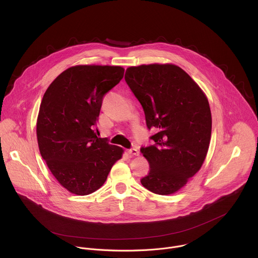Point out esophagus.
Masks as SVG:
<instances>
[{
	"instance_id": "esophagus-1",
	"label": "esophagus",
	"mask_w": 258,
	"mask_h": 258,
	"mask_svg": "<svg viewBox=\"0 0 258 258\" xmlns=\"http://www.w3.org/2000/svg\"><path fill=\"white\" fill-rule=\"evenodd\" d=\"M127 153H128L129 155H132V156H138V155H139L138 150H137V149H135V148L128 149V150H127Z\"/></svg>"
}]
</instances>
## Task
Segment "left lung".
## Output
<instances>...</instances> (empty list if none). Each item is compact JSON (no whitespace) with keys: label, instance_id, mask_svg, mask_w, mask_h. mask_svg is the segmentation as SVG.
<instances>
[{"label":"left lung","instance_id":"obj_1","mask_svg":"<svg viewBox=\"0 0 258 258\" xmlns=\"http://www.w3.org/2000/svg\"><path fill=\"white\" fill-rule=\"evenodd\" d=\"M125 81L141 103L154 145L140 151L150 164L141 184L152 192L171 195L202 167L211 141L209 101L191 77L174 64L126 70Z\"/></svg>","mask_w":258,"mask_h":258}]
</instances>
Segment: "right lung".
Instances as JSON below:
<instances>
[{"label":"right lung","mask_w":258,"mask_h":258,"mask_svg":"<svg viewBox=\"0 0 258 258\" xmlns=\"http://www.w3.org/2000/svg\"><path fill=\"white\" fill-rule=\"evenodd\" d=\"M123 74L121 67H73L42 97L37 122L39 152L54 178L73 194L98 189L122 157L123 149L98 138L95 128L104 95Z\"/></svg>","instance_id":"right-lung-1"}]
</instances>
